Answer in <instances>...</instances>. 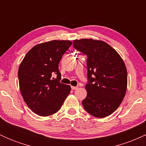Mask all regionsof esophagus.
<instances>
[{"mask_svg": "<svg viewBox=\"0 0 146 146\" xmlns=\"http://www.w3.org/2000/svg\"><path fill=\"white\" fill-rule=\"evenodd\" d=\"M78 86H71V89H72V90H76V89H78Z\"/></svg>", "mask_w": 146, "mask_h": 146, "instance_id": "1", "label": "esophagus"}]
</instances>
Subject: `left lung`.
Here are the masks:
<instances>
[{
    "mask_svg": "<svg viewBox=\"0 0 146 146\" xmlns=\"http://www.w3.org/2000/svg\"><path fill=\"white\" fill-rule=\"evenodd\" d=\"M73 46L87 56L88 83L82 105L88 113L103 118L119 106L126 93L127 69L124 62L104 41L82 38L73 40Z\"/></svg>",
    "mask_w": 146,
    "mask_h": 146,
    "instance_id": "obj_1",
    "label": "left lung"
}]
</instances>
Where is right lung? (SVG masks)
Returning <instances> with one entry per match:
<instances>
[{
  "label": "right lung",
  "instance_id": "1",
  "mask_svg": "<svg viewBox=\"0 0 146 146\" xmlns=\"http://www.w3.org/2000/svg\"><path fill=\"white\" fill-rule=\"evenodd\" d=\"M72 44L70 40H54L34 46L25 55L18 72L20 90L28 107L37 115L47 117L60 109L71 91L60 83L58 64ZM53 72L57 78H52Z\"/></svg>",
  "mask_w": 146,
  "mask_h": 146
}]
</instances>
